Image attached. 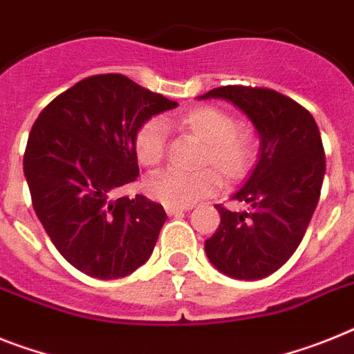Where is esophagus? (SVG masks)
I'll use <instances>...</instances> for the list:
<instances>
[{
	"instance_id": "obj_1",
	"label": "esophagus",
	"mask_w": 354,
	"mask_h": 354,
	"mask_svg": "<svg viewBox=\"0 0 354 354\" xmlns=\"http://www.w3.org/2000/svg\"><path fill=\"white\" fill-rule=\"evenodd\" d=\"M187 210H189V207H172V205H165V212H167L169 216L187 212Z\"/></svg>"
}]
</instances>
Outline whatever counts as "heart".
<instances>
[{
    "instance_id": "1",
    "label": "heart",
    "mask_w": 354,
    "mask_h": 354,
    "mask_svg": "<svg viewBox=\"0 0 354 354\" xmlns=\"http://www.w3.org/2000/svg\"><path fill=\"white\" fill-rule=\"evenodd\" d=\"M167 127L191 133L203 142L200 165H212L227 182L245 178L257 156V138L250 127L236 126L232 117L219 108L194 106L163 120L149 118L136 129L133 153L142 167L154 169L162 163L167 147ZM215 171L201 169L192 174L176 171L160 172L147 180L145 191L153 200L163 205L189 207L216 192L219 176Z\"/></svg>"
}]
</instances>
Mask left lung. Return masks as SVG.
I'll use <instances>...</instances> for the list:
<instances>
[{"label": "left lung", "mask_w": 354, "mask_h": 354, "mask_svg": "<svg viewBox=\"0 0 354 354\" xmlns=\"http://www.w3.org/2000/svg\"><path fill=\"white\" fill-rule=\"evenodd\" d=\"M200 99L232 102L261 136L257 165L232 196L248 210L216 205L221 223L205 241L207 257L232 279L268 277L301 245L319 203L326 154L317 122L301 104L268 88L221 86Z\"/></svg>", "instance_id": "1"}]
</instances>
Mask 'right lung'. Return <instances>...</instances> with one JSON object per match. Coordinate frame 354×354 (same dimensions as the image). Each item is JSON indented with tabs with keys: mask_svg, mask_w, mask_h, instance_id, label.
Returning a JSON list of instances; mask_svg holds the SVG:
<instances>
[{
	"mask_svg": "<svg viewBox=\"0 0 354 354\" xmlns=\"http://www.w3.org/2000/svg\"><path fill=\"white\" fill-rule=\"evenodd\" d=\"M178 102L120 73L93 75L39 113L23 171L32 205L59 254L95 279H118L149 259L167 214L145 196L115 198L135 182L133 136Z\"/></svg>",
	"mask_w": 354,
	"mask_h": 354,
	"instance_id": "obj_1",
	"label": "right lung"
}]
</instances>
